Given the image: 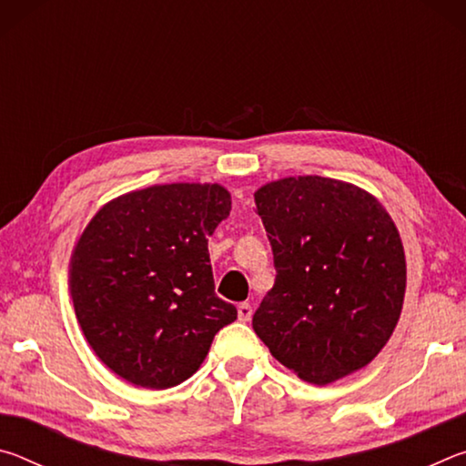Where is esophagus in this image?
Masks as SVG:
<instances>
[{"label":"esophagus","mask_w":466,"mask_h":466,"mask_svg":"<svg viewBox=\"0 0 466 466\" xmlns=\"http://www.w3.org/2000/svg\"><path fill=\"white\" fill-rule=\"evenodd\" d=\"M250 319H252V306L248 302L238 304V320L250 322Z\"/></svg>","instance_id":"1"}]
</instances>
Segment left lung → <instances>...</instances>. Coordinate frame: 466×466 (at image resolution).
<instances>
[{"instance_id": "8db88e82", "label": "left lung", "mask_w": 466, "mask_h": 466, "mask_svg": "<svg viewBox=\"0 0 466 466\" xmlns=\"http://www.w3.org/2000/svg\"><path fill=\"white\" fill-rule=\"evenodd\" d=\"M275 283L252 317L271 356L306 382L368 366L397 327L405 250L380 201L325 177H288L255 193Z\"/></svg>"}]
</instances>
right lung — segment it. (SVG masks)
Segmentation results:
<instances>
[{"label": "right lung", "mask_w": 466, "mask_h": 466, "mask_svg": "<svg viewBox=\"0 0 466 466\" xmlns=\"http://www.w3.org/2000/svg\"><path fill=\"white\" fill-rule=\"evenodd\" d=\"M219 185L172 183L106 203L86 226L69 289L86 341L144 389L191 378L236 309L216 296L208 238L230 216Z\"/></svg>", "instance_id": "right-lung-1"}]
</instances>
